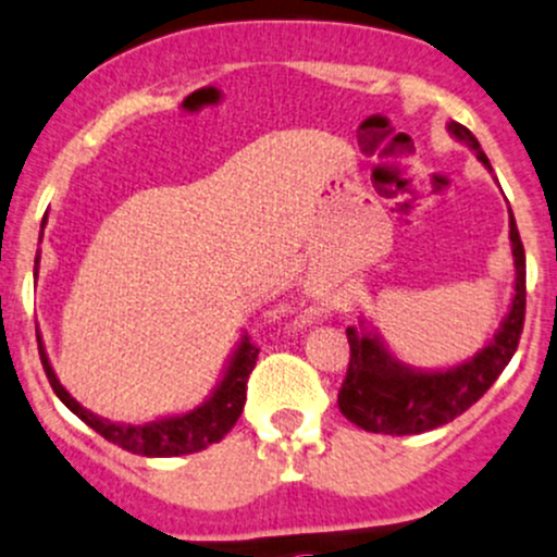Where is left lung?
Wrapping results in <instances>:
<instances>
[{"label": "left lung", "mask_w": 557, "mask_h": 557, "mask_svg": "<svg viewBox=\"0 0 557 557\" xmlns=\"http://www.w3.org/2000/svg\"><path fill=\"white\" fill-rule=\"evenodd\" d=\"M448 131L465 140L480 157L483 165H491L480 149L478 138L459 122H450ZM510 243L515 256V298L507 320L488 347L443 373L408 371L395 362L384 344L371 333L347 327L349 366L338 389V411L366 432L382 435H419L448 424L456 417L475 406L480 397L499 379L507 362L518 349L525 320V250L520 243L510 210Z\"/></svg>", "instance_id": "1"}]
</instances>
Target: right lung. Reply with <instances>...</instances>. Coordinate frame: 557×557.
<instances>
[{"label":"right lung","instance_id":"right-lung-1","mask_svg":"<svg viewBox=\"0 0 557 557\" xmlns=\"http://www.w3.org/2000/svg\"><path fill=\"white\" fill-rule=\"evenodd\" d=\"M39 360H42V368L47 379H50L52 392L66 403L69 411L77 413L90 430H96L98 435L107 437L109 443H114V446L138 456H184L213 446V443H219L221 437L237 424L239 413H243L245 408V395H248V379L250 373H253L256 360H259V347H256L248 336L239 342V349L234 352V360L230 371H226L224 382L219 384L213 397H210L205 406L197 408V411L186 413V417L151 421V424L140 426L111 424V421H103L101 417H96V413L85 411V408H82L55 379L50 362H47L42 344H39Z\"/></svg>","mask_w":557,"mask_h":557}]
</instances>
